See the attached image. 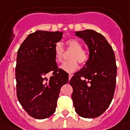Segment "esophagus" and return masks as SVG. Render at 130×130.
Returning a JSON list of instances; mask_svg holds the SVG:
<instances>
[{"label":"esophagus","mask_w":130,"mask_h":130,"mask_svg":"<svg viewBox=\"0 0 130 130\" xmlns=\"http://www.w3.org/2000/svg\"><path fill=\"white\" fill-rule=\"evenodd\" d=\"M72 76H73V75H72V74H69V80H70V79L72 78Z\"/></svg>","instance_id":"esophagus-1"}]
</instances>
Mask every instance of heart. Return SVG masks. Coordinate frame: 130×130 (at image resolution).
<instances>
[{"instance_id": "heart-1", "label": "heart", "mask_w": 130, "mask_h": 130, "mask_svg": "<svg viewBox=\"0 0 130 130\" xmlns=\"http://www.w3.org/2000/svg\"><path fill=\"white\" fill-rule=\"evenodd\" d=\"M67 49L72 50L69 56V60L65 61L61 65V68L67 72H73L78 67V63L85 64L89 58L87 52L83 48L82 43L76 39H70L66 41ZM54 57L57 63L63 61L64 50L60 43H57L54 46Z\"/></svg>"}]
</instances>
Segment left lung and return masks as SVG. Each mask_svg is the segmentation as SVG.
I'll use <instances>...</instances> for the list:
<instances>
[{"label":"left lung","mask_w":130,"mask_h":130,"mask_svg":"<svg viewBox=\"0 0 130 130\" xmlns=\"http://www.w3.org/2000/svg\"><path fill=\"white\" fill-rule=\"evenodd\" d=\"M89 49V59L69 80L75 110L84 118L98 117L110 104L115 90L117 65L112 47L93 30L76 32Z\"/></svg>","instance_id":"8db88e82"}]
</instances>
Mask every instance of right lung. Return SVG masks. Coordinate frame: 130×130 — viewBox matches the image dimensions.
I'll return each instance as SVG.
<instances>
[{"mask_svg":"<svg viewBox=\"0 0 130 130\" xmlns=\"http://www.w3.org/2000/svg\"><path fill=\"white\" fill-rule=\"evenodd\" d=\"M62 37L63 32L37 30L28 35L18 51L17 97L35 119H43L54 113L61 88L69 80V74L58 69L54 57V46ZM50 71L53 76L47 79L45 76Z\"/></svg>","mask_w":130,"mask_h":130,"instance_id":"add662e5","label":"right lung"}]
</instances>
